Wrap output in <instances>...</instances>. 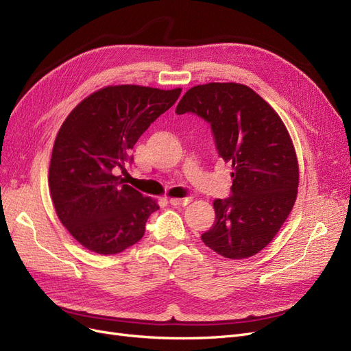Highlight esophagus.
<instances>
[{
    "mask_svg": "<svg viewBox=\"0 0 351 351\" xmlns=\"http://www.w3.org/2000/svg\"><path fill=\"white\" fill-rule=\"evenodd\" d=\"M190 202H192V197H183V199L171 197L169 199V204H171L173 206H186L190 204Z\"/></svg>",
    "mask_w": 351,
    "mask_h": 351,
    "instance_id": "obj_1",
    "label": "esophagus"
}]
</instances>
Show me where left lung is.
Instances as JSON below:
<instances>
[{"label": "left lung", "instance_id": "1", "mask_svg": "<svg viewBox=\"0 0 351 351\" xmlns=\"http://www.w3.org/2000/svg\"><path fill=\"white\" fill-rule=\"evenodd\" d=\"M176 112L206 120L218 155L232 169V196L214 200L215 222L202 240L228 259L259 253L290 215L299 187V161L281 117L261 95L234 82L190 88Z\"/></svg>", "mask_w": 351, "mask_h": 351}]
</instances>
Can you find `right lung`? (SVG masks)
Masks as SVG:
<instances>
[{"label":"right lung","instance_id":"add662e5","mask_svg":"<svg viewBox=\"0 0 351 351\" xmlns=\"http://www.w3.org/2000/svg\"><path fill=\"white\" fill-rule=\"evenodd\" d=\"M182 88L105 86L67 115L52 147L48 186L57 217L83 247L115 254L145 234L158 202L115 173L137 139L178 99Z\"/></svg>","mask_w":351,"mask_h":351}]
</instances>
